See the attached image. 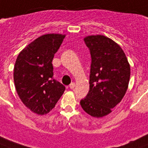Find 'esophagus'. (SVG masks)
<instances>
[{"label":"esophagus","mask_w":148,"mask_h":148,"mask_svg":"<svg viewBox=\"0 0 148 148\" xmlns=\"http://www.w3.org/2000/svg\"><path fill=\"white\" fill-rule=\"evenodd\" d=\"M69 87H70V88H71V89H73L74 87H75V83H74V82H73V83H71V84L69 85Z\"/></svg>","instance_id":"esophagus-1"}]
</instances>
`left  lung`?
Here are the masks:
<instances>
[{
	"mask_svg": "<svg viewBox=\"0 0 148 148\" xmlns=\"http://www.w3.org/2000/svg\"><path fill=\"white\" fill-rule=\"evenodd\" d=\"M90 50V88L80 101L82 109L93 117L109 114L126 94L130 66L123 50L108 37L101 35L84 39Z\"/></svg>",
	"mask_w": 148,
	"mask_h": 148,
	"instance_id": "obj_1",
	"label": "left lung"
}]
</instances>
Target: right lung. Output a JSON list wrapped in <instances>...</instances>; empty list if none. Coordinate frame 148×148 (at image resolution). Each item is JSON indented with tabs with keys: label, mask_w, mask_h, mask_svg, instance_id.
<instances>
[{
	"label": "right lung",
	"mask_w": 148,
	"mask_h": 148,
	"mask_svg": "<svg viewBox=\"0 0 148 148\" xmlns=\"http://www.w3.org/2000/svg\"><path fill=\"white\" fill-rule=\"evenodd\" d=\"M65 35L47 34L21 51L14 67V82L21 101L38 115L47 114L56 106L65 86L53 78L52 61Z\"/></svg>",
	"instance_id": "right-lung-1"
}]
</instances>
